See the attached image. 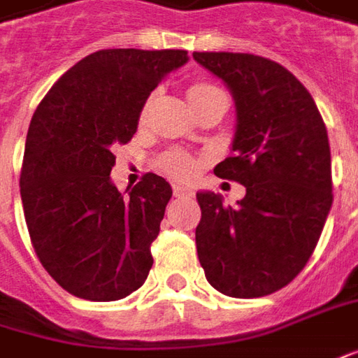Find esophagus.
Masks as SVG:
<instances>
[{"instance_id":"obj_1","label":"esophagus","mask_w":358,"mask_h":358,"mask_svg":"<svg viewBox=\"0 0 358 358\" xmlns=\"http://www.w3.org/2000/svg\"><path fill=\"white\" fill-rule=\"evenodd\" d=\"M172 192H174L176 198H188V196H192V188L184 186V184H174V186H172Z\"/></svg>"}]
</instances>
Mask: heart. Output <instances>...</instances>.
Here are the masks:
<instances>
[{
	"instance_id": "1",
	"label": "heart",
	"mask_w": 358,
	"mask_h": 358,
	"mask_svg": "<svg viewBox=\"0 0 358 358\" xmlns=\"http://www.w3.org/2000/svg\"><path fill=\"white\" fill-rule=\"evenodd\" d=\"M215 92H221V90L217 86L210 84V82H194V84L188 87V99L192 109L196 108L201 99H206V97L211 96V94H215ZM152 99H155V94H150V96L145 99V103H143V108H141V115H138L141 123H145ZM196 166H198V164H196L194 157H189L188 152H184V150H169V152H164L159 159V169L162 170L164 174L172 176V178H189V176L196 172Z\"/></svg>"
}]
</instances>
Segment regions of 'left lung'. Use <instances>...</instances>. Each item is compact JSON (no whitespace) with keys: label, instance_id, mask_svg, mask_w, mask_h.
<instances>
[{"label":"left lung","instance_id":"obj_1","mask_svg":"<svg viewBox=\"0 0 358 358\" xmlns=\"http://www.w3.org/2000/svg\"><path fill=\"white\" fill-rule=\"evenodd\" d=\"M235 97L237 129L213 172L247 188L235 208L196 194V247L206 278L231 298L290 284L320 241L333 203L331 150L310 92L278 62L247 52H194Z\"/></svg>","mask_w":358,"mask_h":358}]
</instances>
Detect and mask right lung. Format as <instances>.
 Listing matches in <instances>:
<instances>
[{
  "instance_id": "add662e5",
  "label": "right lung",
  "mask_w": 358,
  "mask_h": 358,
  "mask_svg": "<svg viewBox=\"0 0 358 358\" xmlns=\"http://www.w3.org/2000/svg\"><path fill=\"white\" fill-rule=\"evenodd\" d=\"M188 50L106 48L82 58L33 113L21 166L27 229L45 271L72 296L127 298L147 280L150 245L172 188L145 174L129 196L111 184L145 99Z\"/></svg>"
}]
</instances>
